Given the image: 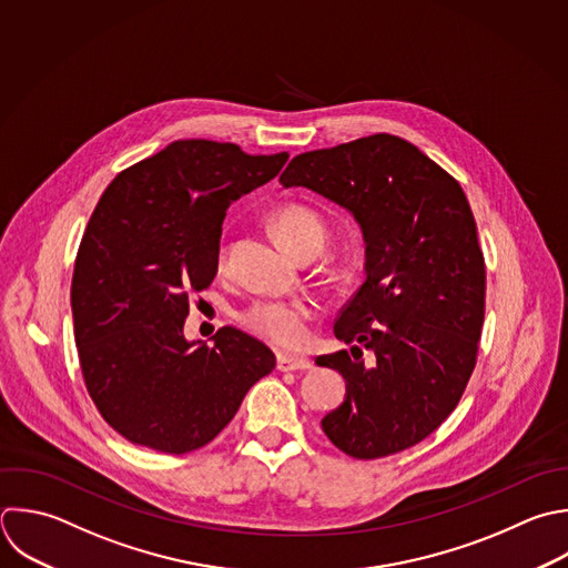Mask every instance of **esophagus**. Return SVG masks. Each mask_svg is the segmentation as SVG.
<instances>
[{
  "label": "esophagus",
  "instance_id": "esophagus-1",
  "mask_svg": "<svg viewBox=\"0 0 568 568\" xmlns=\"http://www.w3.org/2000/svg\"><path fill=\"white\" fill-rule=\"evenodd\" d=\"M311 359L302 355H288V353H277V368L280 371H306L311 368Z\"/></svg>",
  "mask_w": 568,
  "mask_h": 568
}]
</instances>
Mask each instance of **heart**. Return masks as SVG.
Here are the masks:
<instances>
[{
	"instance_id": "obj_1",
	"label": "heart",
	"mask_w": 568,
	"mask_h": 568,
	"mask_svg": "<svg viewBox=\"0 0 568 568\" xmlns=\"http://www.w3.org/2000/svg\"><path fill=\"white\" fill-rule=\"evenodd\" d=\"M273 229L277 240L295 253L304 244L324 246L328 237L326 220L311 206L300 202H286L273 213ZM229 255V246L222 242L217 248V262L224 264ZM313 317V308L304 302L295 300H275L264 297L251 302L242 313L240 322L257 337L277 344V346H295L306 337L308 322Z\"/></svg>"
}]
</instances>
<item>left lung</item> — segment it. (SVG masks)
I'll return each instance as SVG.
<instances>
[{
	"label": "left lung",
	"mask_w": 568,
	"mask_h": 568,
	"mask_svg": "<svg viewBox=\"0 0 568 568\" xmlns=\"http://www.w3.org/2000/svg\"><path fill=\"white\" fill-rule=\"evenodd\" d=\"M280 184L348 209L366 240V282L333 326L351 351L317 357L346 379L326 437L355 459L419 444L462 399L479 353L486 268L462 186L388 133L302 153Z\"/></svg>",
	"instance_id": "obj_1"
}]
</instances>
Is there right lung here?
<instances>
[{
  "label": "right lung",
  "mask_w": 568,
  "mask_h": 568,
  "mask_svg": "<svg viewBox=\"0 0 568 568\" xmlns=\"http://www.w3.org/2000/svg\"><path fill=\"white\" fill-rule=\"evenodd\" d=\"M288 153L178 140L124 169L100 197L75 257L71 306L87 390L122 437L184 455L235 417L275 368L235 326L213 346L184 339L191 297L211 286L226 209L271 182Z\"/></svg>",
  "instance_id": "1"
}]
</instances>
